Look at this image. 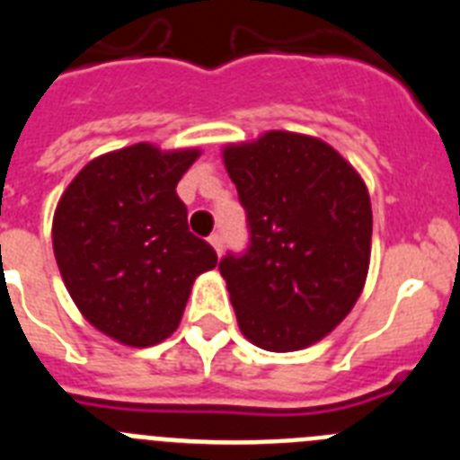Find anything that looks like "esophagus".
Instances as JSON below:
<instances>
[{"label": "esophagus", "mask_w": 460, "mask_h": 460, "mask_svg": "<svg viewBox=\"0 0 460 460\" xmlns=\"http://www.w3.org/2000/svg\"><path fill=\"white\" fill-rule=\"evenodd\" d=\"M209 243H211V249H214L218 255H221V251H223V237H221V234H218V233L211 234Z\"/></svg>", "instance_id": "obj_1"}]
</instances>
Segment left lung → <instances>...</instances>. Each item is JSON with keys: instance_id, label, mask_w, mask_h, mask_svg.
<instances>
[{"instance_id": "obj_1", "label": "left lung", "mask_w": 460, "mask_h": 460, "mask_svg": "<svg viewBox=\"0 0 460 460\" xmlns=\"http://www.w3.org/2000/svg\"><path fill=\"white\" fill-rule=\"evenodd\" d=\"M251 227L242 258L221 260L242 334L270 352L323 341L359 299L373 211L361 174L332 145L267 131L223 147Z\"/></svg>"}]
</instances>
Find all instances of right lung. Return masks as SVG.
Listing matches in <instances>:
<instances>
[{
	"label": "right lung",
	"instance_id": "1",
	"mask_svg": "<svg viewBox=\"0 0 460 460\" xmlns=\"http://www.w3.org/2000/svg\"><path fill=\"white\" fill-rule=\"evenodd\" d=\"M198 147L152 142L92 158L57 202L52 251L64 286L101 334L149 348L180 327L195 279L217 267L189 233L177 184Z\"/></svg>",
	"mask_w": 460,
	"mask_h": 460
}]
</instances>
